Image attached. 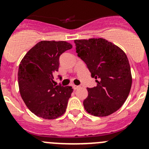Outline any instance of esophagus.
Returning a JSON list of instances; mask_svg holds the SVG:
<instances>
[{
    "label": "esophagus",
    "mask_w": 149,
    "mask_h": 149,
    "mask_svg": "<svg viewBox=\"0 0 149 149\" xmlns=\"http://www.w3.org/2000/svg\"><path fill=\"white\" fill-rule=\"evenodd\" d=\"M79 86H76V85H73V89H77L78 88H79Z\"/></svg>",
    "instance_id": "34e87169"
}]
</instances>
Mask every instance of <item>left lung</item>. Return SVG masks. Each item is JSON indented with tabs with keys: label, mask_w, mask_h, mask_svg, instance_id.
I'll return each mask as SVG.
<instances>
[{
	"label": "left lung",
	"mask_w": 149,
	"mask_h": 149,
	"mask_svg": "<svg viewBox=\"0 0 149 149\" xmlns=\"http://www.w3.org/2000/svg\"><path fill=\"white\" fill-rule=\"evenodd\" d=\"M78 56L95 78L97 86L87 88L86 111L104 117L116 112L127 100L132 85L130 64L125 53L102 38L74 40Z\"/></svg>",
	"instance_id": "8db88e82"
}]
</instances>
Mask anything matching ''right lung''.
Returning <instances> with one entry per match:
<instances>
[{
    "label": "right lung",
    "instance_id": "obj_1",
    "mask_svg": "<svg viewBox=\"0 0 149 149\" xmlns=\"http://www.w3.org/2000/svg\"><path fill=\"white\" fill-rule=\"evenodd\" d=\"M71 48L64 41H41L29 50L19 64L18 81L22 98L40 118L55 119L65 113L73 88L53 84V79L60 56Z\"/></svg>",
    "mask_w": 149,
    "mask_h": 149
}]
</instances>
